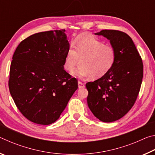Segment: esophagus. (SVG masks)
I'll return each mask as SVG.
<instances>
[{
	"label": "esophagus",
	"mask_w": 155,
	"mask_h": 155,
	"mask_svg": "<svg viewBox=\"0 0 155 155\" xmlns=\"http://www.w3.org/2000/svg\"><path fill=\"white\" fill-rule=\"evenodd\" d=\"M78 88H83L85 87V83L81 82V81H78Z\"/></svg>",
	"instance_id": "1"
}]
</instances>
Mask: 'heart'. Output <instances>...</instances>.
Listing matches in <instances>:
<instances>
[{"label":"heart","instance_id":"1","mask_svg":"<svg viewBox=\"0 0 155 155\" xmlns=\"http://www.w3.org/2000/svg\"><path fill=\"white\" fill-rule=\"evenodd\" d=\"M74 49L70 47L65 58L64 68L78 78L90 77L99 78L107 74L116 59L115 50L111 46L88 34L78 36L74 41Z\"/></svg>","mask_w":155,"mask_h":155}]
</instances>
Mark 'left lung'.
I'll list each match as a JSON object with an SVG mask.
<instances>
[{
	"label": "left lung",
	"instance_id": "obj_1",
	"mask_svg": "<svg viewBox=\"0 0 155 155\" xmlns=\"http://www.w3.org/2000/svg\"><path fill=\"white\" fill-rule=\"evenodd\" d=\"M94 34L109 40L115 50L116 59L107 74L86 83L87 104L101 121L112 122L127 114L134 104L142 82L143 63L132 39L127 33L103 30Z\"/></svg>",
	"mask_w": 155,
	"mask_h": 155
}]
</instances>
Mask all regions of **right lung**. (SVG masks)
<instances>
[{
	"label": "right lung",
	"instance_id": "obj_1",
	"mask_svg": "<svg viewBox=\"0 0 155 155\" xmlns=\"http://www.w3.org/2000/svg\"><path fill=\"white\" fill-rule=\"evenodd\" d=\"M65 30L38 33L21 41L12 57L9 88L22 114L41 125L57 121L78 88L64 70L70 48Z\"/></svg>",
	"mask_w": 155,
	"mask_h": 155
}]
</instances>
